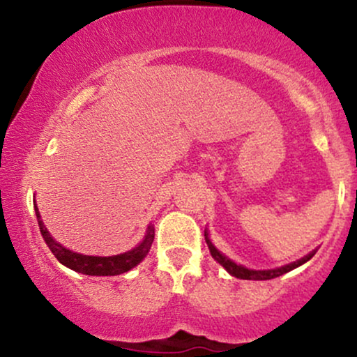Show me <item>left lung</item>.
Listing matches in <instances>:
<instances>
[{"label":"left lung","mask_w":357,"mask_h":357,"mask_svg":"<svg viewBox=\"0 0 357 357\" xmlns=\"http://www.w3.org/2000/svg\"><path fill=\"white\" fill-rule=\"evenodd\" d=\"M204 240H206L208 248H210L213 258H215V260L218 261V264L223 265V267L227 268L228 273H231V275L236 277V278H243V280H270V278L280 277V275H284V273L290 272V270L301 267L302 264H305L307 260H310V258H312L314 253H315V252L309 253V255L304 257V258H301V260H298V261H294V264L285 265V267H280V268H273V270H250V268L241 267V265H236L235 261L230 260V258L221 255L218 250L213 247L211 241L208 240L206 233H204Z\"/></svg>","instance_id":"8db88e82"}]
</instances>
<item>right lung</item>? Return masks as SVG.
<instances>
[{
	"instance_id": "add662e5",
	"label": "right lung",
	"mask_w": 357,
	"mask_h": 357,
	"mask_svg": "<svg viewBox=\"0 0 357 357\" xmlns=\"http://www.w3.org/2000/svg\"><path fill=\"white\" fill-rule=\"evenodd\" d=\"M36 211V220H38L40 233H42L45 243L48 245V248L52 250V253L55 255L56 260L60 261L65 267L75 270V272L84 273V275H121V273L129 272L130 268L136 267L137 264H141L144 260V257L149 253L151 245H153L154 240V228L149 227L147 230L146 238L142 240L141 245H137L136 248L129 250V252L121 253V255L114 257H89V255H80V253L70 252L65 247H61L60 243H56L55 240L52 238L50 233L45 228L43 221L40 220L38 208L35 206Z\"/></svg>"
}]
</instances>
